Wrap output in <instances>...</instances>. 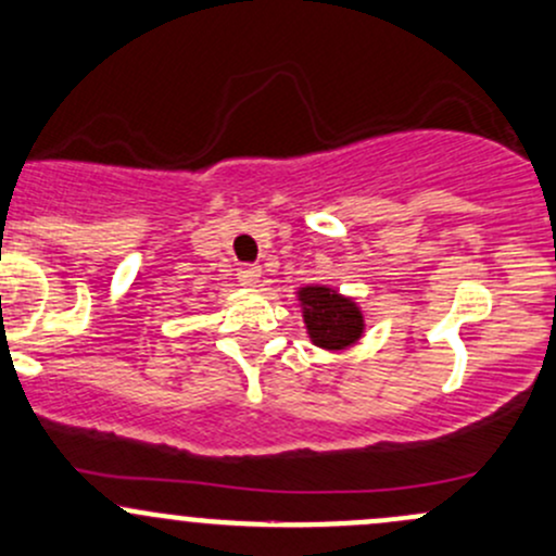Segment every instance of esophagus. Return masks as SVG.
Returning a JSON list of instances; mask_svg holds the SVG:
<instances>
[{
    "label": "esophagus",
    "mask_w": 556,
    "mask_h": 556,
    "mask_svg": "<svg viewBox=\"0 0 556 556\" xmlns=\"http://www.w3.org/2000/svg\"><path fill=\"white\" fill-rule=\"evenodd\" d=\"M237 279L244 288H255L261 282V266H253V263H244V266L237 268Z\"/></svg>",
    "instance_id": "esophagus-1"
}]
</instances>
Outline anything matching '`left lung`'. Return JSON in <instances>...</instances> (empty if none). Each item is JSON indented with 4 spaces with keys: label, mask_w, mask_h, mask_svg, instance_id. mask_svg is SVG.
<instances>
[{
    "label": "left lung",
    "mask_w": 556,
    "mask_h": 556,
    "mask_svg": "<svg viewBox=\"0 0 556 556\" xmlns=\"http://www.w3.org/2000/svg\"><path fill=\"white\" fill-rule=\"evenodd\" d=\"M298 301H301L303 323L314 346L341 352V349L354 346L365 332V317L359 306L338 290L308 285L298 290Z\"/></svg>",
    "instance_id": "left-lung-1"
}]
</instances>
